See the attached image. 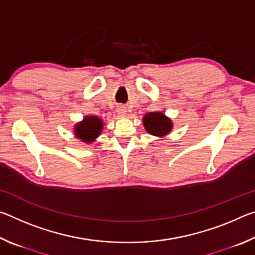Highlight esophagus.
Returning <instances> with one entry per match:
<instances>
[{
	"instance_id": "esophagus-1",
	"label": "esophagus",
	"mask_w": 255,
	"mask_h": 255,
	"mask_svg": "<svg viewBox=\"0 0 255 255\" xmlns=\"http://www.w3.org/2000/svg\"><path fill=\"white\" fill-rule=\"evenodd\" d=\"M117 112H118L119 115L124 116L125 114H126V107H125V106H119V107L117 108Z\"/></svg>"
}]
</instances>
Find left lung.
<instances>
[{"mask_svg":"<svg viewBox=\"0 0 255 255\" xmlns=\"http://www.w3.org/2000/svg\"><path fill=\"white\" fill-rule=\"evenodd\" d=\"M145 129L150 135L164 136L172 129L171 120L162 112H149L143 119Z\"/></svg>","mask_w":255,"mask_h":255,"instance_id":"1","label":"left lung"}]
</instances>
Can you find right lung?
Here are the masks:
<instances>
[{"instance_id": "obj_1", "label": "right lung", "mask_w": 255, "mask_h": 255, "mask_svg": "<svg viewBox=\"0 0 255 255\" xmlns=\"http://www.w3.org/2000/svg\"><path fill=\"white\" fill-rule=\"evenodd\" d=\"M102 130V120L98 117H86L81 124L76 125L75 135L86 143H91L100 135Z\"/></svg>"}]
</instances>
